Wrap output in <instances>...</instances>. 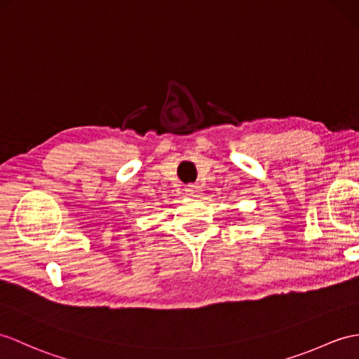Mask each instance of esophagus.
<instances>
[{
  "label": "esophagus",
  "instance_id": "obj_1",
  "mask_svg": "<svg viewBox=\"0 0 359 359\" xmlns=\"http://www.w3.org/2000/svg\"><path fill=\"white\" fill-rule=\"evenodd\" d=\"M199 191H201V189H199L198 186H195V184H190V186H187V189H186V194H187V196H190V198L198 196Z\"/></svg>",
  "mask_w": 359,
  "mask_h": 359
}]
</instances>
